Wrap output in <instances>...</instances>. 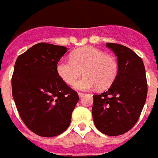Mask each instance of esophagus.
Segmentation results:
<instances>
[{"mask_svg":"<svg viewBox=\"0 0 158 158\" xmlns=\"http://www.w3.org/2000/svg\"><path fill=\"white\" fill-rule=\"evenodd\" d=\"M85 95V93H83V92H79V96L80 98L83 97V96H84Z\"/></svg>","mask_w":158,"mask_h":158,"instance_id":"obj_1","label":"esophagus"}]
</instances>
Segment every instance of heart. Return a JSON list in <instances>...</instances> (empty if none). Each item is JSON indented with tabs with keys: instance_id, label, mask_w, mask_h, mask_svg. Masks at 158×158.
<instances>
[{
	"instance_id": "b5f03b06",
	"label": "heart",
	"mask_w": 158,
	"mask_h": 158,
	"mask_svg": "<svg viewBox=\"0 0 158 158\" xmlns=\"http://www.w3.org/2000/svg\"><path fill=\"white\" fill-rule=\"evenodd\" d=\"M56 70L68 85L75 84L83 72L85 76L75 84L76 89L88 90L96 86L104 89L116 79L119 65L115 57L93 46H85L74 50L71 59L59 60Z\"/></svg>"
}]
</instances>
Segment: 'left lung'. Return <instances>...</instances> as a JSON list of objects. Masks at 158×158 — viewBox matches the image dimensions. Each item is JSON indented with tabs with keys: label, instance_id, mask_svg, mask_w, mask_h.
Segmentation results:
<instances>
[{
	"label": "left lung",
	"instance_id": "left-lung-1",
	"mask_svg": "<svg viewBox=\"0 0 158 158\" xmlns=\"http://www.w3.org/2000/svg\"><path fill=\"white\" fill-rule=\"evenodd\" d=\"M117 56L119 71L109 89L93 95L92 117L98 130L119 136L130 130L138 120L147 97V80L142 59L131 49L107 43Z\"/></svg>",
	"mask_w": 158,
	"mask_h": 158
}]
</instances>
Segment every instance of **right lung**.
I'll list each match as a JSON object with an SVG mask.
<instances>
[{
  "label": "right lung",
  "instance_id": "right-lung-1",
  "mask_svg": "<svg viewBox=\"0 0 158 158\" xmlns=\"http://www.w3.org/2000/svg\"><path fill=\"white\" fill-rule=\"evenodd\" d=\"M67 51L41 42L18 56L12 76V94L18 113L35 134L51 137L69 127L79 101L77 92L61 79L57 63Z\"/></svg>",
  "mask_w": 158,
  "mask_h": 158
}]
</instances>
